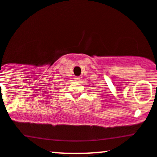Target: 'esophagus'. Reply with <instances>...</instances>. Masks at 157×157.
Masks as SVG:
<instances>
[{"instance_id": "esophagus-1", "label": "esophagus", "mask_w": 157, "mask_h": 157, "mask_svg": "<svg viewBox=\"0 0 157 157\" xmlns=\"http://www.w3.org/2000/svg\"><path fill=\"white\" fill-rule=\"evenodd\" d=\"M80 77H77V76L75 77V80L76 81H79V80H80Z\"/></svg>"}]
</instances>
